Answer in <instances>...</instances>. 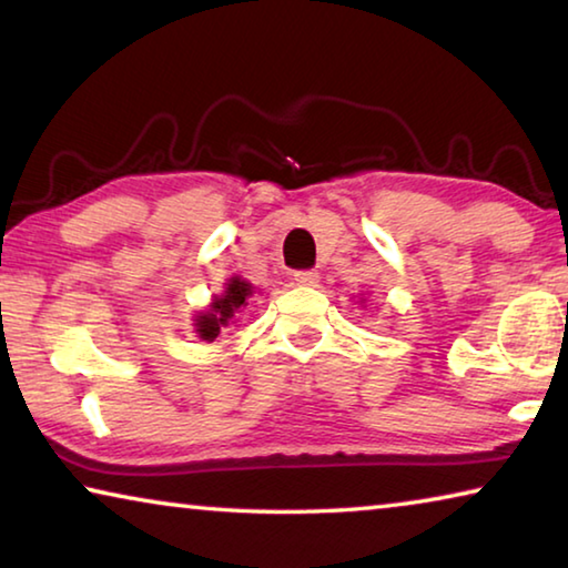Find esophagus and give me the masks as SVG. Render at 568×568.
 Masks as SVG:
<instances>
[{
    "label": "esophagus",
    "instance_id": "34e87169",
    "mask_svg": "<svg viewBox=\"0 0 568 568\" xmlns=\"http://www.w3.org/2000/svg\"><path fill=\"white\" fill-rule=\"evenodd\" d=\"M293 281L295 285H303V287H315L321 283V275L315 271H297L293 273Z\"/></svg>",
    "mask_w": 568,
    "mask_h": 568
}]
</instances>
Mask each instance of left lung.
Here are the masks:
<instances>
[{"mask_svg":"<svg viewBox=\"0 0 568 568\" xmlns=\"http://www.w3.org/2000/svg\"><path fill=\"white\" fill-rule=\"evenodd\" d=\"M363 301H365V297H361V305H363Z\"/></svg>","mask_w":568,"mask_h":568,"instance_id":"left-lung-1","label":"left lung"}]
</instances>
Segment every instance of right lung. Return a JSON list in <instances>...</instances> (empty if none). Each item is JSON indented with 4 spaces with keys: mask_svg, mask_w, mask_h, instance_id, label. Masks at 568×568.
I'll use <instances>...</instances> for the list:
<instances>
[{
    "mask_svg": "<svg viewBox=\"0 0 568 568\" xmlns=\"http://www.w3.org/2000/svg\"><path fill=\"white\" fill-rule=\"evenodd\" d=\"M253 293L255 287L253 283H247L245 277L240 275L227 277L223 293L213 295V301H210L205 311H197L195 318H192V328H195L197 338L205 343H213L220 335V331L237 321V315L245 311Z\"/></svg>",
    "mask_w": 568,
    "mask_h": 568,
    "instance_id": "right-lung-1",
    "label": "right lung"
}]
</instances>
